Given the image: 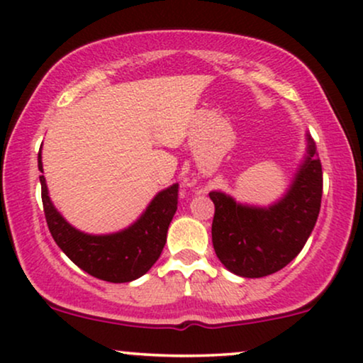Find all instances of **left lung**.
Wrapping results in <instances>:
<instances>
[{
  "instance_id": "left-lung-1",
  "label": "left lung",
  "mask_w": 363,
  "mask_h": 363,
  "mask_svg": "<svg viewBox=\"0 0 363 363\" xmlns=\"http://www.w3.org/2000/svg\"><path fill=\"white\" fill-rule=\"evenodd\" d=\"M322 162L308 135V155L288 194L268 209L236 204L223 192H209L214 203L213 246L229 272L245 278L268 277L303 250L322 206Z\"/></svg>"
}]
</instances>
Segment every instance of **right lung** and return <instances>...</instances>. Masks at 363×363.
<instances>
[{
	"label": "right lung",
	"mask_w": 363,
	"mask_h": 363,
	"mask_svg": "<svg viewBox=\"0 0 363 363\" xmlns=\"http://www.w3.org/2000/svg\"><path fill=\"white\" fill-rule=\"evenodd\" d=\"M38 169L41 154H38ZM41 201L50 233L60 250L91 277L110 283H127L145 274L159 259L167 229L177 211L179 184L159 192L134 226L117 235L91 236L72 228L53 208L45 177L40 176Z\"/></svg>",
	"instance_id": "add662e5"
}]
</instances>
